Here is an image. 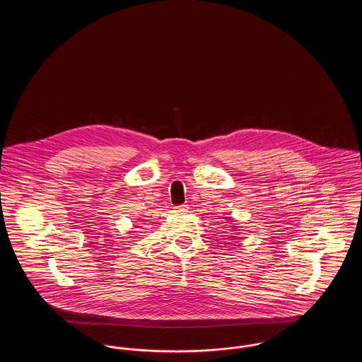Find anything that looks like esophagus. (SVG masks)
<instances>
[{
  "instance_id": "34e87169",
  "label": "esophagus",
  "mask_w": 362,
  "mask_h": 362,
  "mask_svg": "<svg viewBox=\"0 0 362 362\" xmlns=\"http://www.w3.org/2000/svg\"><path fill=\"white\" fill-rule=\"evenodd\" d=\"M176 213H187L189 210V205H179V206L173 207Z\"/></svg>"
}]
</instances>
